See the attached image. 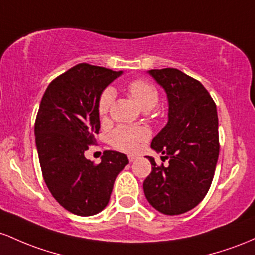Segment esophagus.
I'll return each instance as SVG.
<instances>
[{
  "instance_id": "1",
  "label": "esophagus",
  "mask_w": 255,
  "mask_h": 255,
  "mask_svg": "<svg viewBox=\"0 0 255 255\" xmlns=\"http://www.w3.org/2000/svg\"><path fill=\"white\" fill-rule=\"evenodd\" d=\"M137 156L136 155H128V161L130 162H133L136 160Z\"/></svg>"
}]
</instances>
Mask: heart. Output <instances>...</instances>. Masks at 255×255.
I'll return each instance as SVG.
<instances>
[{
	"label": "heart",
	"instance_id": "heart-1",
	"mask_svg": "<svg viewBox=\"0 0 255 255\" xmlns=\"http://www.w3.org/2000/svg\"><path fill=\"white\" fill-rule=\"evenodd\" d=\"M128 93L133 100L138 104L142 110L148 111L155 107L159 102V93L156 88L149 82L137 79L131 82L128 87ZM114 99V91L112 88H107L101 94L97 105V111L101 117H105L110 111ZM148 138L147 130L142 128L119 127L110 135V142L113 147L123 151H135L142 142Z\"/></svg>",
	"mask_w": 255,
	"mask_h": 255
}]
</instances>
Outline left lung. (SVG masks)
Returning a JSON list of instances; mask_svg holds the SVG:
<instances>
[{"label":"left lung","mask_w":255,"mask_h":255,"mask_svg":"<svg viewBox=\"0 0 255 255\" xmlns=\"http://www.w3.org/2000/svg\"><path fill=\"white\" fill-rule=\"evenodd\" d=\"M165 90L167 124L151 141V149L168 159L143 182L148 202L159 212L177 216L196 207L212 183L219 155L218 116L204 85L177 68L148 71Z\"/></svg>","instance_id":"8db88e82"}]
</instances>
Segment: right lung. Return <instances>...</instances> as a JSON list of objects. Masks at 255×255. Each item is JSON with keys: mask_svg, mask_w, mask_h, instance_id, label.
Segmentation results:
<instances>
[{"mask_svg": "<svg viewBox=\"0 0 255 255\" xmlns=\"http://www.w3.org/2000/svg\"><path fill=\"white\" fill-rule=\"evenodd\" d=\"M122 74L79 64L48 85L39 105L35 136L43 178L56 201L77 216L101 212L128 164L125 154L114 150H106L99 165L84 155L100 130V96Z\"/></svg>", "mask_w": 255, "mask_h": 255, "instance_id": "add662e5", "label": "right lung"}]
</instances>
